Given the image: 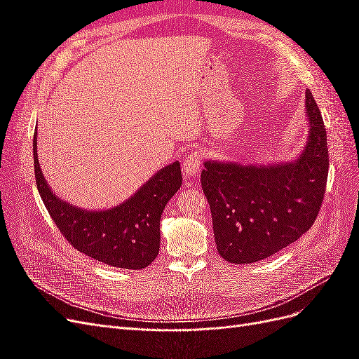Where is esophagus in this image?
I'll return each instance as SVG.
<instances>
[{"mask_svg":"<svg viewBox=\"0 0 359 359\" xmlns=\"http://www.w3.org/2000/svg\"><path fill=\"white\" fill-rule=\"evenodd\" d=\"M202 166V157L198 153V151H191V153L184 158L182 163V169H184V175L186 177H196L201 172Z\"/></svg>","mask_w":359,"mask_h":359,"instance_id":"1","label":"esophagus"}]
</instances>
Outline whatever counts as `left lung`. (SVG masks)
Wrapping results in <instances>:
<instances>
[{
  "label": "left lung",
  "mask_w": 359,
  "mask_h": 359,
  "mask_svg": "<svg viewBox=\"0 0 359 359\" xmlns=\"http://www.w3.org/2000/svg\"><path fill=\"white\" fill-rule=\"evenodd\" d=\"M310 136L293 163L241 166L205 161L201 182L208 199L217 250L231 264H253L306 233L320 211L330 156L327 130L313 94L306 91Z\"/></svg>",
  "instance_id": "left-lung-1"
}]
</instances>
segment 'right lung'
<instances>
[{"label":"right lung","mask_w":359,"mask_h":359,"mask_svg":"<svg viewBox=\"0 0 359 359\" xmlns=\"http://www.w3.org/2000/svg\"><path fill=\"white\" fill-rule=\"evenodd\" d=\"M36 140L34 136L32 154L37 190L62 236L78 252L106 265L140 269L153 262L160 248L163 210L182 182L180 163L158 170L133 198L115 208L88 211L62 202L52 193L39 166Z\"/></svg>","instance_id":"right-lung-1"}]
</instances>
